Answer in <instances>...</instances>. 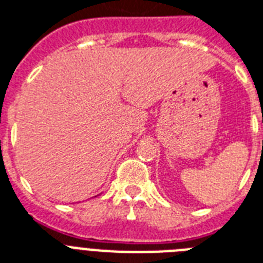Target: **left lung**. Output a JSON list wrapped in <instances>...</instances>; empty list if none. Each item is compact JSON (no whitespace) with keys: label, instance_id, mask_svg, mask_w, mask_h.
<instances>
[{"label":"left lung","instance_id":"left-lung-1","mask_svg":"<svg viewBox=\"0 0 263 263\" xmlns=\"http://www.w3.org/2000/svg\"><path fill=\"white\" fill-rule=\"evenodd\" d=\"M262 123H263V120H262Z\"/></svg>","mask_w":263,"mask_h":263}]
</instances>
